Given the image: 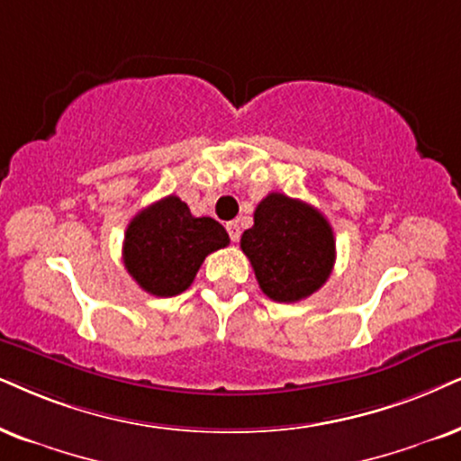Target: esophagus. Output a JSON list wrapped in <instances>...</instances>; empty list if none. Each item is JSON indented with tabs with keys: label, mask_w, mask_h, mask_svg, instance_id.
<instances>
[{
	"label": "esophagus",
	"mask_w": 461,
	"mask_h": 461,
	"mask_svg": "<svg viewBox=\"0 0 461 461\" xmlns=\"http://www.w3.org/2000/svg\"><path fill=\"white\" fill-rule=\"evenodd\" d=\"M225 230H227V234H230L231 240H234V242L240 240V225H238L236 221H231V223H227Z\"/></svg>",
	"instance_id": "1"
}]
</instances>
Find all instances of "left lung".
Segmentation results:
<instances>
[{"label": "left lung", "mask_w": 461, "mask_h": 461, "mask_svg": "<svg viewBox=\"0 0 461 461\" xmlns=\"http://www.w3.org/2000/svg\"><path fill=\"white\" fill-rule=\"evenodd\" d=\"M253 219L240 249L267 298L289 304L321 289L336 261L328 219L311 203L283 194H267Z\"/></svg>", "instance_id": "1"}]
</instances>
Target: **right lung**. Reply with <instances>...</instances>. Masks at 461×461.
I'll return each instance as SVG.
<instances>
[{
  "mask_svg": "<svg viewBox=\"0 0 461 461\" xmlns=\"http://www.w3.org/2000/svg\"><path fill=\"white\" fill-rule=\"evenodd\" d=\"M230 244L225 227L211 217H194L176 195L150 203L130 221L123 261L147 294L172 298L194 283L206 255Z\"/></svg>",
  "mask_w": 461,
  "mask_h": 461,
  "instance_id": "add662e5",
  "label": "right lung"
}]
</instances>
